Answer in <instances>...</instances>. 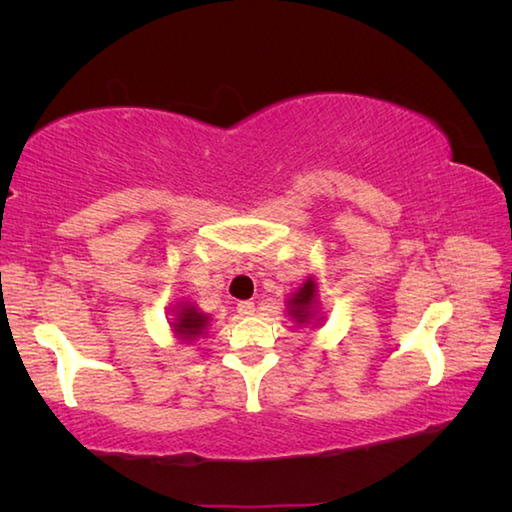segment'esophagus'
I'll list each match as a JSON object with an SVG mask.
<instances>
[{"instance_id":"34e87169","label":"esophagus","mask_w":512,"mask_h":512,"mask_svg":"<svg viewBox=\"0 0 512 512\" xmlns=\"http://www.w3.org/2000/svg\"><path fill=\"white\" fill-rule=\"evenodd\" d=\"M237 311H239V316H253L255 314V302H250V300L239 302Z\"/></svg>"}]
</instances>
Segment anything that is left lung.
<instances>
[{"mask_svg": "<svg viewBox=\"0 0 512 512\" xmlns=\"http://www.w3.org/2000/svg\"><path fill=\"white\" fill-rule=\"evenodd\" d=\"M287 314L298 327H318L323 323L325 316L323 311H320L318 282L314 280V275H307V280L302 282L296 291L289 293Z\"/></svg>", "mask_w": 512, "mask_h": 512, "instance_id": "1", "label": "left lung"}]
</instances>
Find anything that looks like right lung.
<instances>
[{
	"label": "right lung",
	"mask_w": 512,
	"mask_h": 512,
	"mask_svg": "<svg viewBox=\"0 0 512 512\" xmlns=\"http://www.w3.org/2000/svg\"><path fill=\"white\" fill-rule=\"evenodd\" d=\"M210 316L192 305L187 298H180L176 305L169 307V327L180 343H192L205 336Z\"/></svg>",
	"instance_id": "obj_1"
}]
</instances>
